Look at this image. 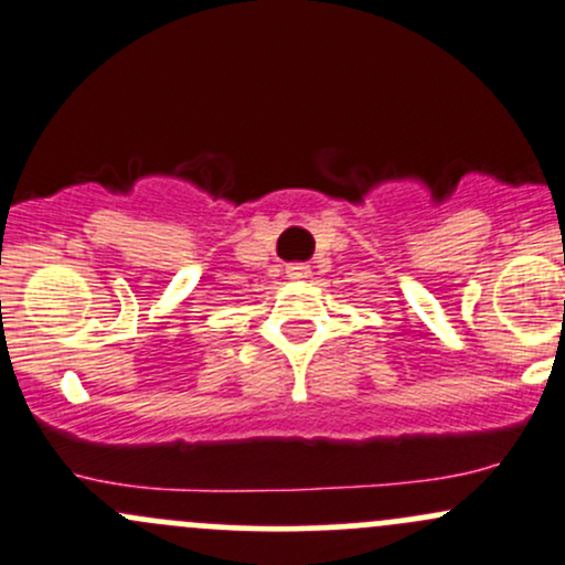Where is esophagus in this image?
<instances>
[{"label": "esophagus", "mask_w": 565, "mask_h": 565, "mask_svg": "<svg viewBox=\"0 0 565 565\" xmlns=\"http://www.w3.org/2000/svg\"><path fill=\"white\" fill-rule=\"evenodd\" d=\"M309 273H311V267L306 265V262H292V265H287V276L289 278H309Z\"/></svg>", "instance_id": "1"}]
</instances>
